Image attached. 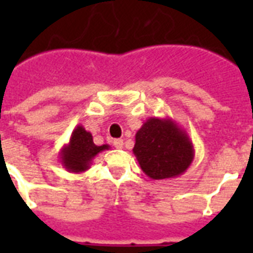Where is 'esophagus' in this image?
Instances as JSON below:
<instances>
[{"mask_svg": "<svg viewBox=\"0 0 253 253\" xmlns=\"http://www.w3.org/2000/svg\"><path fill=\"white\" fill-rule=\"evenodd\" d=\"M113 146H114L115 148H122L123 140L122 139H114V140H113Z\"/></svg>", "mask_w": 253, "mask_h": 253, "instance_id": "34e87169", "label": "esophagus"}]
</instances>
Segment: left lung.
<instances>
[{
  "instance_id": "obj_1",
  "label": "left lung",
  "mask_w": 253,
  "mask_h": 253,
  "mask_svg": "<svg viewBox=\"0 0 253 253\" xmlns=\"http://www.w3.org/2000/svg\"><path fill=\"white\" fill-rule=\"evenodd\" d=\"M139 166L152 180L180 176L194 159L193 143L172 118L151 117L135 134L132 148Z\"/></svg>"
}]
</instances>
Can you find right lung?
Masks as SVG:
<instances>
[{
  "label": "right lung",
  "mask_w": 253,
  "mask_h": 253,
  "mask_svg": "<svg viewBox=\"0 0 253 253\" xmlns=\"http://www.w3.org/2000/svg\"><path fill=\"white\" fill-rule=\"evenodd\" d=\"M109 144L95 146L93 136L89 131L79 125L72 131L69 142L63 146L59 152L61 166L68 172L83 173L90 168L93 159L105 150H109Z\"/></svg>",
  "instance_id": "add662e5"
}]
</instances>
